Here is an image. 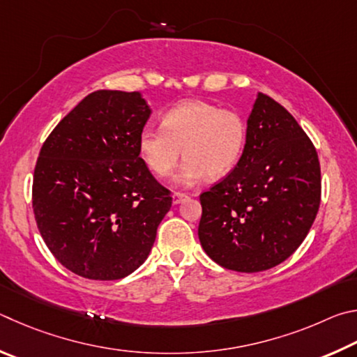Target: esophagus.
<instances>
[{
  "label": "esophagus",
  "instance_id": "34e87169",
  "mask_svg": "<svg viewBox=\"0 0 357 357\" xmlns=\"http://www.w3.org/2000/svg\"><path fill=\"white\" fill-rule=\"evenodd\" d=\"M186 197H188V196L183 195V192H174V195H172V202H174L175 205L182 204Z\"/></svg>",
  "mask_w": 357,
  "mask_h": 357
}]
</instances>
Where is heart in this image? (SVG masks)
Returning <instances> with one entry per match:
<instances>
[{
    "label": "heart",
    "mask_w": 357,
    "mask_h": 357,
    "mask_svg": "<svg viewBox=\"0 0 357 357\" xmlns=\"http://www.w3.org/2000/svg\"><path fill=\"white\" fill-rule=\"evenodd\" d=\"M246 123L238 112L222 109L204 100H186L162 116L161 127L147 125L137 136L142 161L155 175L165 178L185 162L175 177L180 186H191L204 178L226 175L243 153Z\"/></svg>",
    "instance_id": "b5f03b06"
}]
</instances>
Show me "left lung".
<instances>
[{"label": "left lung", "mask_w": 357, "mask_h": 357, "mask_svg": "<svg viewBox=\"0 0 357 357\" xmlns=\"http://www.w3.org/2000/svg\"><path fill=\"white\" fill-rule=\"evenodd\" d=\"M321 199L317 150L289 111L259 93L240 161L201 195L199 240L227 270L259 273L296 251Z\"/></svg>", "instance_id": "left-lung-1"}]
</instances>
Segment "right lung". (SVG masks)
<instances>
[{
	"label": "right lung",
	"mask_w": 357,
	"mask_h": 357,
	"mask_svg": "<svg viewBox=\"0 0 357 357\" xmlns=\"http://www.w3.org/2000/svg\"><path fill=\"white\" fill-rule=\"evenodd\" d=\"M139 92L96 91L56 125L33 180L37 227L54 259L93 280L133 273L172 205L137 150L150 117Z\"/></svg>",
	"instance_id": "add662e5"
}]
</instances>
